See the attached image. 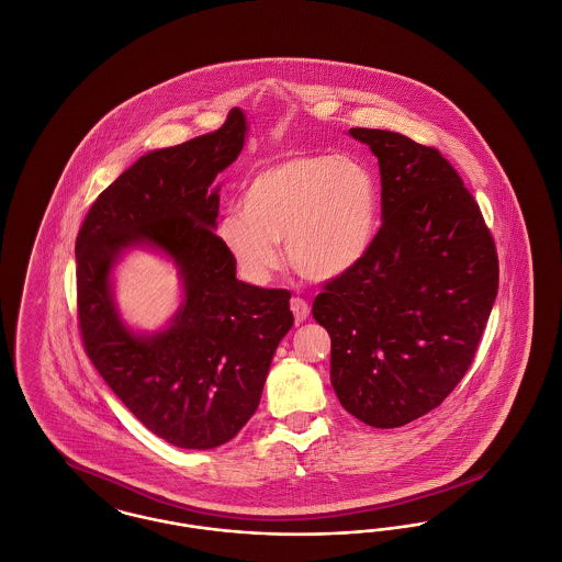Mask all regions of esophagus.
<instances>
[{
    "instance_id": "34e87169",
    "label": "esophagus",
    "mask_w": 562,
    "mask_h": 562,
    "mask_svg": "<svg viewBox=\"0 0 562 562\" xmlns=\"http://www.w3.org/2000/svg\"><path fill=\"white\" fill-rule=\"evenodd\" d=\"M291 310H293L294 321L303 322L310 318V303L301 296H293L291 299Z\"/></svg>"
}]
</instances>
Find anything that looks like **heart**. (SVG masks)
I'll return each mask as SVG.
<instances>
[{"label":"heart","mask_w":562,"mask_h":562,"mask_svg":"<svg viewBox=\"0 0 562 562\" xmlns=\"http://www.w3.org/2000/svg\"><path fill=\"white\" fill-rule=\"evenodd\" d=\"M379 181L356 156L293 154L255 172L241 211L218 221V238L241 276L261 282L278 268L276 241L310 280H333L369 250L379 216Z\"/></svg>","instance_id":"1"}]
</instances>
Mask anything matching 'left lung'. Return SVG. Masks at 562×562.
<instances>
[{"label": "left lung", "instance_id": "obj_1", "mask_svg": "<svg viewBox=\"0 0 562 562\" xmlns=\"http://www.w3.org/2000/svg\"><path fill=\"white\" fill-rule=\"evenodd\" d=\"M381 172V227L367 255L314 299L330 335V383L373 428H401L468 373L499 286L481 206L451 161L404 134L351 128Z\"/></svg>", "mask_w": 562, "mask_h": 562}]
</instances>
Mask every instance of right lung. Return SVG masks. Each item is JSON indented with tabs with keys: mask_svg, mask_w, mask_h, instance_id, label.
I'll use <instances>...</instances> for the list:
<instances>
[{
	"mask_svg": "<svg viewBox=\"0 0 562 562\" xmlns=\"http://www.w3.org/2000/svg\"><path fill=\"white\" fill-rule=\"evenodd\" d=\"M246 122L232 109L214 133L134 161L92 204L76 240L78 324L94 369L134 417L181 449H214L255 415L269 364L293 326L291 293L236 278L213 232L214 177L238 158ZM170 254L187 301L170 329L138 338L116 318L108 271L128 245Z\"/></svg>",
	"mask_w": 562,
	"mask_h": 562,
	"instance_id": "obj_1",
	"label": "right lung"
}]
</instances>
